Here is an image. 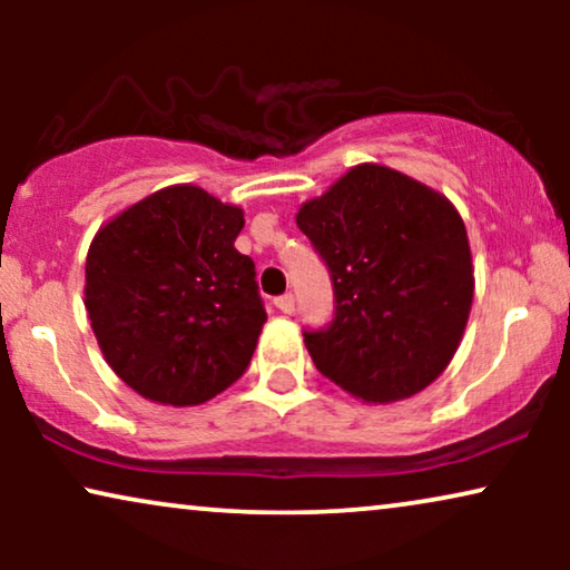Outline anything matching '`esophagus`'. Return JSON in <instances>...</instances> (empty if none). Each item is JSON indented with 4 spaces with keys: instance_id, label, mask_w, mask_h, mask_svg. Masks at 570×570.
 <instances>
[{
    "instance_id": "1",
    "label": "esophagus",
    "mask_w": 570,
    "mask_h": 570,
    "mask_svg": "<svg viewBox=\"0 0 570 570\" xmlns=\"http://www.w3.org/2000/svg\"><path fill=\"white\" fill-rule=\"evenodd\" d=\"M275 306L283 311V314H293L295 311V298H293V293H285V295H277L275 298Z\"/></svg>"
}]
</instances>
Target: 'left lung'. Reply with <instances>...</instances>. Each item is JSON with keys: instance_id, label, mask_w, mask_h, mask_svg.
<instances>
[{"instance_id": "1", "label": "left lung", "mask_w": 570, "mask_h": 570, "mask_svg": "<svg viewBox=\"0 0 570 570\" xmlns=\"http://www.w3.org/2000/svg\"><path fill=\"white\" fill-rule=\"evenodd\" d=\"M330 269L334 316L303 330L322 376L363 402L417 394L454 357L472 306V254L449 199L357 166L295 215Z\"/></svg>"}]
</instances>
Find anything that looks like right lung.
<instances>
[{
  "instance_id": "1",
  "label": "right lung",
  "mask_w": 570,
  "mask_h": 570,
  "mask_svg": "<svg viewBox=\"0 0 570 570\" xmlns=\"http://www.w3.org/2000/svg\"><path fill=\"white\" fill-rule=\"evenodd\" d=\"M244 213L199 186L155 191L92 238L85 308L108 365L145 400L202 404L244 376L267 311Z\"/></svg>"
}]
</instances>
